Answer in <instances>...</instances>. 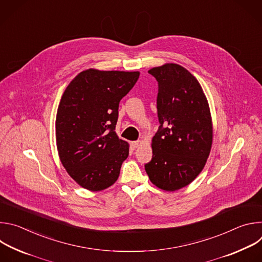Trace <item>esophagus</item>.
Returning <instances> with one entry per match:
<instances>
[{
  "label": "esophagus",
  "mask_w": 262,
  "mask_h": 262,
  "mask_svg": "<svg viewBox=\"0 0 262 262\" xmlns=\"http://www.w3.org/2000/svg\"><path fill=\"white\" fill-rule=\"evenodd\" d=\"M139 145H140V142H139V141H134V142L130 143V147H132L133 150H135V149H137V148L139 147Z\"/></svg>",
  "instance_id": "esophagus-1"
}]
</instances>
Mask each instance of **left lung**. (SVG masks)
I'll return each instance as SVG.
<instances>
[{
    "label": "left lung",
    "mask_w": 262,
    "mask_h": 262,
    "mask_svg": "<svg viewBox=\"0 0 262 262\" xmlns=\"http://www.w3.org/2000/svg\"><path fill=\"white\" fill-rule=\"evenodd\" d=\"M148 72L159 85L160 126L145 170L158 188L172 192L191 183L205 166L212 143L210 111L199 82L182 66L170 63Z\"/></svg>",
    "instance_id": "8db88e82"
}]
</instances>
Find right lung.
I'll return each instance as SVG.
<instances>
[{"label":"right lung","mask_w":262,"mask_h":262,"mask_svg":"<svg viewBox=\"0 0 262 262\" xmlns=\"http://www.w3.org/2000/svg\"><path fill=\"white\" fill-rule=\"evenodd\" d=\"M138 71L88 69L65 89L56 117L59 157L83 188L101 191L113 184L128 157V144L115 133L119 102L135 86Z\"/></svg>","instance_id":"right-lung-1"}]
</instances>
